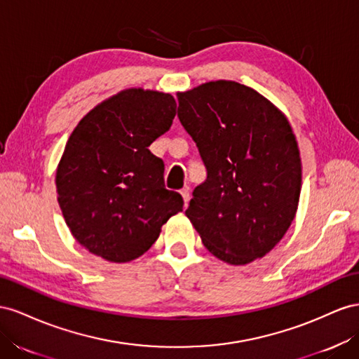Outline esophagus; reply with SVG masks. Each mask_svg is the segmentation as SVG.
<instances>
[{
  "label": "esophagus",
  "mask_w": 359,
  "mask_h": 359,
  "mask_svg": "<svg viewBox=\"0 0 359 359\" xmlns=\"http://www.w3.org/2000/svg\"><path fill=\"white\" fill-rule=\"evenodd\" d=\"M180 196H182V198H183V203H185V206H187L188 201H189V198H191V196H189V189H188V188L182 189V191H180Z\"/></svg>",
  "instance_id": "esophagus-1"
}]
</instances>
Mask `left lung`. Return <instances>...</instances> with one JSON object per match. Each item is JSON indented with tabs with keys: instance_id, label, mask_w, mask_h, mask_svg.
I'll return each mask as SVG.
<instances>
[{
	"instance_id": "obj_1",
	"label": "left lung",
	"mask_w": 359,
	"mask_h": 359,
	"mask_svg": "<svg viewBox=\"0 0 359 359\" xmlns=\"http://www.w3.org/2000/svg\"><path fill=\"white\" fill-rule=\"evenodd\" d=\"M177 99L179 120L208 170L187 217L217 259L241 266L264 257L299 203L302 165L287 117L234 81H210Z\"/></svg>"
}]
</instances>
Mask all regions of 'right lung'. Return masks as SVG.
I'll list each match as a JSON object with an SVG mask.
<instances>
[{
  "label": "right lung",
  "instance_id": "1",
  "mask_svg": "<svg viewBox=\"0 0 359 359\" xmlns=\"http://www.w3.org/2000/svg\"><path fill=\"white\" fill-rule=\"evenodd\" d=\"M176 108L170 93L126 88L70 134L57 167V200L72 236L91 254L135 260L183 210L180 194L163 185L162 159L149 150L171 128Z\"/></svg>",
  "mask_w": 359,
  "mask_h": 359
}]
</instances>
